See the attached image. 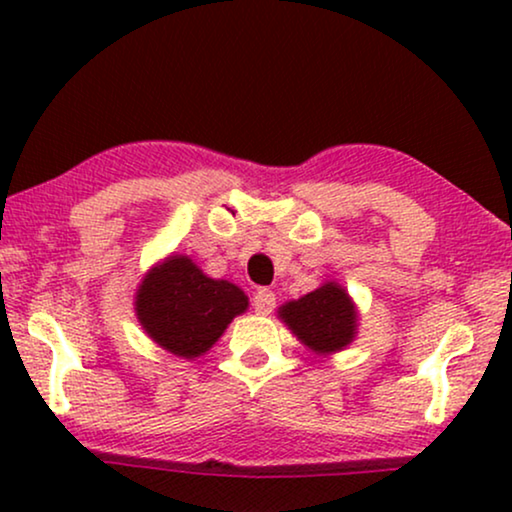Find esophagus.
Listing matches in <instances>:
<instances>
[{"label":"esophagus","mask_w":512,"mask_h":512,"mask_svg":"<svg viewBox=\"0 0 512 512\" xmlns=\"http://www.w3.org/2000/svg\"><path fill=\"white\" fill-rule=\"evenodd\" d=\"M251 303H254V310L258 314H270L272 310H275V293L268 289H258L254 293V300H251Z\"/></svg>","instance_id":"obj_1"}]
</instances>
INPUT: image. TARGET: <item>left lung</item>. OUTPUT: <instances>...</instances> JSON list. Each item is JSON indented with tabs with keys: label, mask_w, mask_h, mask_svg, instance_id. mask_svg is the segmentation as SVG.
Listing matches in <instances>:
<instances>
[{
	"label": "left lung",
	"mask_w": 512,
	"mask_h": 512,
	"mask_svg": "<svg viewBox=\"0 0 512 512\" xmlns=\"http://www.w3.org/2000/svg\"><path fill=\"white\" fill-rule=\"evenodd\" d=\"M279 319L317 354L345 349L356 335V307L340 284L326 282L307 296L279 307Z\"/></svg>",
	"instance_id": "left-lung-1"
}]
</instances>
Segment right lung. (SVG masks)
Instances as JSON below:
<instances>
[{"label": "right lung", "instance_id": "obj_1", "mask_svg": "<svg viewBox=\"0 0 512 512\" xmlns=\"http://www.w3.org/2000/svg\"><path fill=\"white\" fill-rule=\"evenodd\" d=\"M247 307L240 286L207 277L188 256H170L151 268L135 298L137 319L149 338L181 359L209 352Z\"/></svg>", "mask_w": 512, "mask_h": 512}]
</instances>
